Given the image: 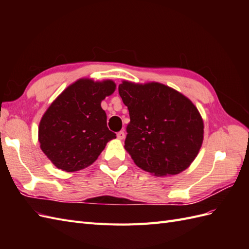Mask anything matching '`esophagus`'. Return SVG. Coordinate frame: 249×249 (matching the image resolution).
Returning a JSON list of instances; mask_svg holds the SVG:
<instances>
[{
	"instance_id": "obj_1",
	"label": "esophagus",
	"mask_w": 249,
	"mask_h": 249,
	"mask_svg": "<svg viewBox=\"0 0 249 249\" xmlns=\"http://www.w3.org/2000/svg\"><path fill=\"white\" fill-rule=\"evenodd\" d=\"M117 138L120 140H124L125 138V133L124 131H120L117 133Z\"/></svg>"
}]
</instances>
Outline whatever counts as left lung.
<instances>
[{"label": "left lung", "mask_w": 249, "mask_h": 249, "mask_svg": "<svg viewBox=\"0 0 249 249\" xmlns=\"http://www.w3.org/2000/svg\"><path fill=\"white\" fill-rule=\"evenodd\" d=\"M118 92L130 114L124 148L155 176L178 175L197 156L203 123L196 107L168 86L123 82Z\"/></svg>", "instance_id": "left-lung-1"}]
</instances>
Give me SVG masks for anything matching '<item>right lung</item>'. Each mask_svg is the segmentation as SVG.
<instances>
[{"label":"right lung","mask_w":249,"mask_h":249,"mask_svg":"<svg viewBox=\"0 0 249 249\" xmlns=\"http://www.w3.org/2000/svg\"><path fill=\"white\" fill-rule=\"evenodd\" d=\"M114 90L110 80L81 79L52 103L41 118L38 137L42 152L57 168L72 172L89 166L107 142L116 138L101 107Z\"/></svg>","instance_id":"add662e5"}]
</instances>
